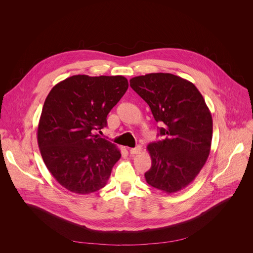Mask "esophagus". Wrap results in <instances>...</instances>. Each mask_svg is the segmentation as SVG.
<instances>
[{"label":"esophagus","mask_w":253,"mask_h":253,"mask_svg":"<svg viewBox=\"0 0 253 253\" xmlns=\"http://www.w3.org/2000/svg\"><path fill=\"white\" fill-rule=\"evenodd\" d=\"M141 149H142V148H141V146H137V147H135V148H130L129 152H130V154H131V155H135V154L140 153Z\"/></svg>","instance_id":"34e87169"}]
</instances>
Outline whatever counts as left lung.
I'll list each match as a JSON object with an SVG mask.
<instances>
[{"instance_id": "obj_1", "label": "left lung", "mask_w": 253, "mask_h": 253, "mask_svg": "<svg viewBox=\"0 0 253 253\" xmlns=\"http://www.w3.org/2000/svg\"><path fill=\"white\" fill-rule=\"evenodd\" d=\"M131 88L151 109L161 140L147 149L152 165L145 173L149 185L166 193L191 183L204 166L211 146L212 117L198 89L169 73L134 77Z\"/></svg>"}]
</instances>
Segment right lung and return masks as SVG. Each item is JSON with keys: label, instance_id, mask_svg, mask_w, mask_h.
Returning a JSON list of instances; mask_svg holds the SVG:
<instances>
[{"label": "right lung", "instance_id": "obj_1", "mask_svg": "<svg viewBox=\"0 0 253 253\" xmlns=\"http://www.w3.org/2000/svg\"><path fill=\"white\" fill-rule=\"evenodd\" d=\"M123 76L75 75L48 94L38 126L45 165L67 190L89 194L103 188L120 150L99 134L107 115L128 89Z\"/></svg>", "mask_w": 253, "mask_h": 253}]
</instances>
